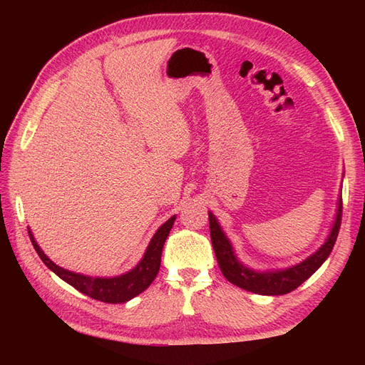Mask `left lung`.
Here are the masks:
<instances>
[{"label": "left lung", "mask_w": 365, "mask_h": 365, "mask_svg": "<svg viewBox=\"0 0 365 365\" xmlns=\"http://www.w3.org/2000/svg\"><path fill=\"white\" fill-rule=\"evenodd\" d=\"M341 217L342 200L338 204L336 220L326 244L315 254H312L311 257H307L304 262L297 264V267L275 272H254L245 268L244 264H240L235 257L233 248H231L228 239L222 233V230H220L217 220L212 213H208L210 237H212V245L216 254L219 268L230 283H233L245 291L256 292L260 295H283L297 289L298 286L304 283L329 257L339 233Z\"/></svg>", "instance_id": "left-lung-1"}]
</instances>
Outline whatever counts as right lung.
I'll return each mask as SVG.
<instances>
[{
    "instance_id": "add662e5",
    "label": "right lung",
    "mask_w": 365,
    "mask_h": 365,
    "mask_svg": "<svg viewBox=\"0 0 365 365\" xmlns=\"http://www.w3.org/2000/svg\"><path fill=\"white\" fill-rule=\"evenodd\" d=\"M173 222H175V216H172L168 222L163 224L158 228L155 236H153L150 240L145 257H143V260L138 263V267L135 269H132L130 272L114 279H91V277H86V275L76 274L58 267L56 263H53L46 254L42 252V250L38 247L30 231L29 235H30L33 247H35L38 252V256L54 274L59 275L63 282H67L68 284L73 286V288H76L77 291L88 297L94 298V300L115 304V303L129 302L130 298H134L135 295L148 289L149 284L155 280L157 274L160 271L164 242L170 233Z\"/></svg>"
}]
</instances>
